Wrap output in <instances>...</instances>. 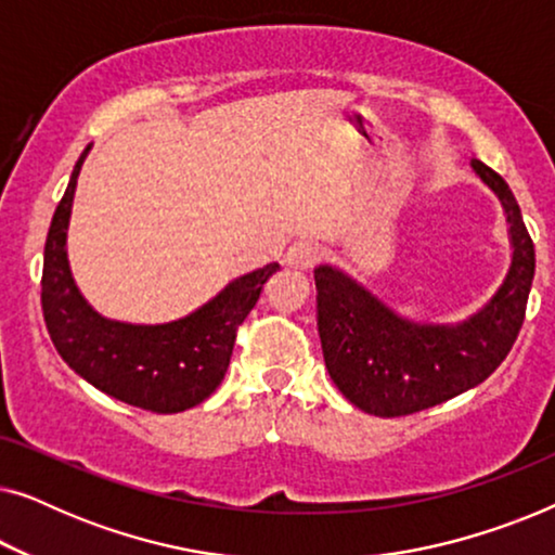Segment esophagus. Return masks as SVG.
I'll use <instances>...</instances> for the list:
<instances>
[{"mask_svg":"<svg viewBox=\"0 0 555 555\" xmlns=\"http://www.w3.org/2000/svg\"><path fill=\"white\" fill-rule=\"evenodd\" d=\"M321 260V247L313 245V242H295V245L287 247V255H285V262L291 264V268H300V270H308L313 268V264Z\"/></svg>","mask_w":555,"mask_h":555,"instance_id":"esophagus-1","label":"esophagus"}]
</instances>
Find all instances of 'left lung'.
Returning <instances> with one entry per match:
<instances>
[{
    "label": "left lung",
    "mask_w": 555,
    "mask_h": 555,
    "mask_svg": "<svg viewBox=\"0 0 555 555\" xmlns=\"http://www.w3.org/2000/svg\"><path fill=\"white\" fill-rule=\"evenodd\" d=\"M503 204L511 268L485 306L460 323H416L336 264H318V333L340 393L374 416H404L475 389L511 351L535 275L533 240L505 179L473 158Z\"/></svg>",
    "instance_id": "1"
}]
</instances>
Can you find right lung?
Returning <instances> with one entry per match:
<instances>
[{
	"label": "right lung",
	"mask_w": 555,
	"mask_h": 555,
	"mask_svg": "<svg viewBox=\"0 0 555 555\" xmlns=\"http://www.w3.org/2000/svg\"><path fill=\"white\" fill-rule=\"evenodd\" d=\"M88 151L75 164L44 242L42 315L50 338L67 366L108 397L156 414L184 412L222 384L240 323L280 264L234 278L179 321L141 325L101 315L82 298L67 262V224Z\"/></svg>",
	"instance_id": "1"
}]
</instances>
